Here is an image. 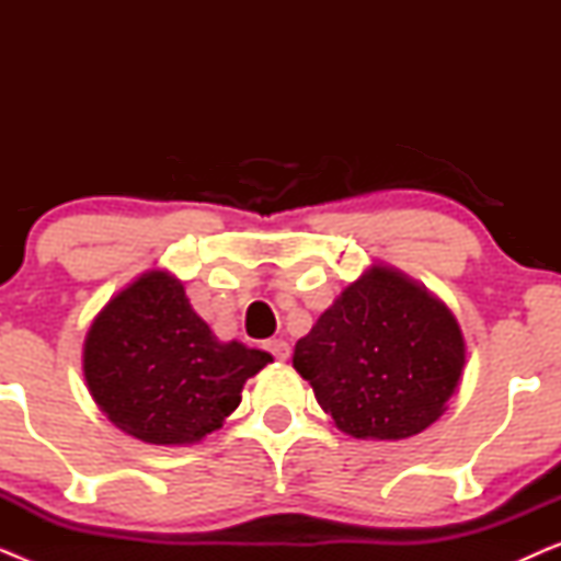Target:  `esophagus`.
Here are the masks:
<instances>
[{
  "label": "esophagus",
  "instance_id": "1",
  "mask_svg": "<svg viewBox=\"0 0 561 561\" xmlns=\"http://www.w3.org/2000/svg\"><path fill=\"white\" fill-rule=\"evenodd\" d=\"M265 350L271 352V355H273L275 359H280V363H286V359L290 357V347H288V342H283V340H267Z\"/></svg>",
  "mask_w": 561,
  "mask_h": 561
}]
</instances>
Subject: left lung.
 I'll use <instances>...</instances> for the list:
<instances>
[{"label":"left lung","mask_w":561,"mask_h":561,"mask_svg":"<svg viewBox=\"0 0 561 561\" xmlns=\"http://www.w3.org/2000/svg\"><path fill=\"white\" fill-rule=\"evenodd\" d=\"M294 367L357 439H405L442 416L465 367L447 306L390 267L344 288L296 342Z\"/></svg>","instance_id":"left-lung-1"}]
</instances>
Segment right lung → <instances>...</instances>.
I'll return each instance as SVG.
<instances>
[{"label": "right lung", "mask_w": 561, "mask_h": 561, "mask_svg": "<svg viewBox=\"0 0 561 561\" xmlns=\"http://www.w3.org/2000/svg\"><path fill=\"white\" fill-rule=\"evenodd\" d=\"M273 357L219 342L163 271L145 273L99 313L83 375L99 409L148 444H194L240 405L244 380Z\"/></svg>", "instance_id": "obj_1"}]
</instances>
